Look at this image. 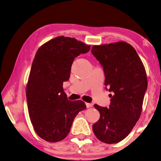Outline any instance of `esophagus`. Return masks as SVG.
I'll use <instances>...</instances> for the list:
<instances>
[{"label": "esophagus", "instance_id": "esophagus-1", "mask_svg": "<svg viewBox=\"0 0 161 161\" xmlns=\"http://www.w3.org/2000/svg\"><path fill=\"white\" fill-rule=\"evenodd\" d=\"M86 106L87 108H92L93 107V103H86Z\"/></svg>", "mask_w": 161, "mask_h": 161}]
</instances>
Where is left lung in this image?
I'll return each mask as SVG.
<instances>
[{
    "instance_id": "left-lung-1",
    "label": "left lung",
    "mask_w": 161,
    "mask_h": 161,
    "mask_svg": "<svg viewBox=\"0 0 161 161\" xmlns=\"http://www.w3.org/2000/svg\"><path fill=\"white\" fill-rule=\"evenodd\" d=\"M92 53L103 68L106 89L113 93L108 108L94 105L100 118L93 131L102 142L115 144L130 133L140 118L147 74L135 49L127 43L94 46Z\"/></svg>"
}]
</instances>
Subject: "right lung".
Here are the masks:
<instances>
[{"instance_id": "add662e5", "label": "right lung", "mask_w": 161, "mask_h": 161, "mask_svg": "<svg viewBox=\"0 0 161 161\" xmlns=\"http://www.w3.org/2000/svg\"><path fill=\"white\" fill-rule=\"evenodd\" d=\"M89 51L90 46L77 39L58 36L36 52L26 96L31 124L46 141L57 142L65 139L76 115L86 108L82 101L68 100L63 84L69 80L75 58Z\"/></svg>"}]
</instances>
